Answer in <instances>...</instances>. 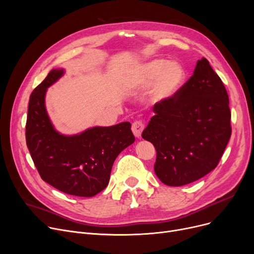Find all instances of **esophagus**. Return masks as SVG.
<instances>
[{
    "mask_svg": "<svg viewBox=\"0 0 254 254\" xmlns=\"http://www.w3.org/2000/svg\"><path fill=\"white\" fill-rule=\"evenodd\" d=\"M143 129H144V124L141 122V120H136V122L132 123L131 130H132V132H134V135L137 138L141 137V134H142Z\"/></svg>",
    "mask_w": 254,
    "mask_h": 254,
    "instance_id": "obj_1",
    "label": "esophagus"
}]
</instances>
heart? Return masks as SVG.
Segmentation results:
<instances>
[{"instance_id": "heart-1", "label": "heart", "mask_w": 254, "mask_h": 254, "mask_svg": "<svg viewBox=\"0 0 254 254\" xmlns=\"http://www.w3.org/2000/svg\"><path fill=\"white\" fill-rule=\"evenodd\" d=\"M184 80L185 71L180 64L156 59L140 66L130 80V86L146 87L153 83L152 99L155 103H163L176 95Z\"/></svg>"}]
</instances>
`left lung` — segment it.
Wrapping results in <instances>:
<instances>
[{"instance_id": "obj_1", "label": "left lung", "mask_w": 254, "mask_h": 254, "mask_svg": "<svg viewBox=\"0 0 254 254\" xmlns=\"http://www.w3.org/2000/svg\"><path fill=\"white\" fill-rule=\"evenodd\" d=\"M229 104L221 79L203 58L174 97L154 105L142 138L155 147L159 180L181 186L216 168L232 134Z\"/></svg>"}]
</instances>
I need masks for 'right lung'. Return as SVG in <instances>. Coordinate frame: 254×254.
Returning a JSON list of instances; mask_svg holds the SVG:
<instances>
[{
  "mask_svg": "<svg viewBox=\"0 0 254 254\" xmlns=\"http://www.w3.org/2000/svg\"><path fill=\"white\" fill-rule=\"evenodd\" d=\"M64 75L53 69L32 92L25 140L41 178L57 190L76 196H93L109 183L117 155L135 142L128 122L95 127L64 136L53 127L45 108L47 87Z\"/></svg>",
  "mask_w": 254,
  "mask_h": 254,
  "instance_id": "right-lung-1",
  "label": "right lung"
}]
</instances>
